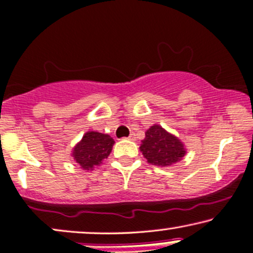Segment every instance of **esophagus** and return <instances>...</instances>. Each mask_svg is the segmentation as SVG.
<instances>
[{
  "label": "esophagus",
  "instance_id": "1",
  "mask_svg": "<svg viewBox=\"0 0 253 253\" xmlns=\"http://www.w3.org/2000/svg\"><path fill=\"white\" fill-rule=\"evenodd\" d=\"M127 140H132V141H134V140H135V134H134V133H132V134H130L129 136H128V138H126Z\"/></svg>",
  "mask_w": 253,
  "mask_h": 253
}]
</instances>
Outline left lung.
Instances as JSON below:
<instances>
[{
  "instance_id": "obj_1",
  "label": "left lung",
  "mask_w": 253,
  "mask_h": 253,
  "mask_svg": "<svg viewBox=\"0 0 253 253\" xmlns=\"http://www.w3.org/2000/svg\"><path fill=\"white\" fill-rule=\"evenodd\" d=\"M139 148L148 163L160 167L174 165L187 153L184 142L178 136L157 124L146 130Z\"/></svg>"
}]
</instances>
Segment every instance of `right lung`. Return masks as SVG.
I'll list each match as a JSON object with an SVG mask.
<instances>
[{
	"mask_svg": "<svg viewBox=\"0 0 253 253\" xmlns=\"http://www.w3.org/2000/svg\"><path fill=\"white\" fill-rule=\"evenodd\" d=\"M114 142L111 135L96 130H88L74 146L72 157L84 171H93L95 167L101 165L103 160L107 159Z\"/></svg>",
	"mask_w": 253,
	"mask_h": 253,
	"instance_id": "obj_1",
	"label": "right lung"
}]
</instances>
